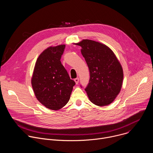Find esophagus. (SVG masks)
I'll use <instances>...</instances> for the list:
<instances>
[{
  "label": "esophagus",
  "instance_id": "esophagus-1",
  "mask_svg": "<svg viewBox=\"0 0 153 153\" xmlns=\"http://www.w3.org/2000/svg\"><path fill=\"white\" fill-rule=\"evenodd\" d=\"M79 78H76V79H74V82H75L76 84H78V83H79Z\"/></svg>",
  "mask_w": 153,
  "mask_h": 153
}]
</instances>
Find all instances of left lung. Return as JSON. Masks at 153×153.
Instances as JSON below:
<instances>
[{
	"mask_svg": "<svg viewBox=\"0 0 153 153\" xmlns=\"http://www.w3.org/2000/svg\"><path fill=\"white\" fill-rule=\"evenodd\" d=\"M76 44L90 70V78L85 88L90 100L99 106L111 103L119 94L123 83L122 65L114 52L106 45L89 39Z\"/></svg>",
	"mask_w": 153,
	"mask_h": 153,
	"instance_id": "obj_1",
	"label": "left lung"
}]
</instances>
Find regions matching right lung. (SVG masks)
I'll use <instances>...</instances> for the list:
<instances>
[{"instance_id": "add662e5", "label": "right lung", "mask_w": 153, "mask_h": 153, "mask_svg": "<svg viewBox=\"0 0 153 153\" xmlns=\"http://www.w3.org/2000/svg\"><path fill=\"white\" fill-rule=\"evenodd\" d=\"M65 45L49 47L38 57L31 77L37 99L46 108L59 110L68 102L73 86L60 59Z\"/></svg>"}]
</instances>
